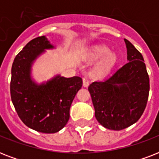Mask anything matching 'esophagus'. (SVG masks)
Segmentation results:
<instances>
[{
    "label": "esophagus",
    "instance_id": "esophagus-1",
    "mask_svg": "<svg viewBox=\"0 0 159 159\" xmlns=\"http://www.w3.org/2000/svg\"><path fill=\"white\" fill-rule=\"evenodd\" d=\"M82 81H83V87H87L89 86V80H88V78L87 77H83Z\"/></svg>",
    "mask_w": 159,
    "mask_h": 159
}]
</instances>
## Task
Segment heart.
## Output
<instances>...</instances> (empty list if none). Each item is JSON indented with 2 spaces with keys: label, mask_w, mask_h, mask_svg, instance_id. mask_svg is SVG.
Segmentation results:
<instances>
[{
  "label": "heart",
  "mask_w": 159,
  "mask_h": 159,
  "mask_svg": "<svg viewBox=\"0 0 159 159\" xmlns=\"http://www.w3.org/2000/svg\"><path fill=\"white\" fill-rule=\"evenodd\" d=\"M109 53V49L106 47H97L92 50V53H91V57L94 59H98V58H102V57H105L106 55ZM116 57L114 54H110L102 61L97 68V72L101 73V72H104L110 68L112 65L116 62Z\"/></svg>",
  "instance_id": "heart-1"
}]
</instances>
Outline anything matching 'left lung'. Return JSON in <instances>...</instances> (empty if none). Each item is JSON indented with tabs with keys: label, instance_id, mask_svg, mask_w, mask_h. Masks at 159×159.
<instances>
[{
	"label": "left lung",
	"instance_id": "8db88e82",
	"mask_svg": "<svg viewBox=\"0 0 159 159\" xmlns=\"http://www.w3.org/2000/svg\"><path fill=\"white\" fill-rule=\"evenodd\" d=\"M127 62L104 81L88 87L95 116L102 126L121 130L139 120L145 110L149 92V77L139 51L125 39Z\"/></svg>",
	"mask_w": 159,
	"mask_h": 159
}]
</instances>
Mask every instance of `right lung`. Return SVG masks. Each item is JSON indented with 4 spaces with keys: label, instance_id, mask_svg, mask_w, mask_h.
I'll list each match as a JSON object with an SVG mask.
<instances>
[{
    "label": "right lung",
    "instance_id": "add662e5",
    "mask_svg": "<svg viewBox=\"0 0 159 159\" xmlns=\"http://www.w3.org/2000/svg\"><path fill=\"white\" fill-rule=\"evenodd\" d=\"M44 36L30 41L16 55L11 67V97L16 112L25 125L45 134L62 129L69 120V111L82 86L80 77H57L37 85L30 78L32 62L45 48H52Z\"/></svg>",
    "mask_w": 159,
    "mask_h": 159
}]
</instances>
